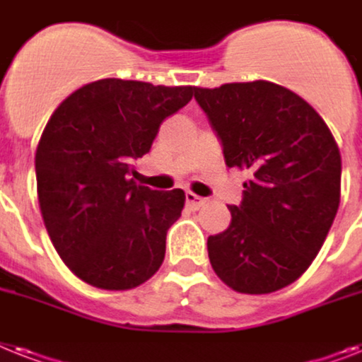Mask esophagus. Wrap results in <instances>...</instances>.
<instances>
[{"label": "esophagus", "instance_id": "34e87169", "mask_svg": "<svg viewBox=\"0 0 362 362\" xmlns=\"http://www.w3.org/2000/svg\"><path fill=\"white\" fill-rule=\"evenodd\" d=\"M186 201H187V206L193 208V210H199V208L206 204V199H204V197H199L197 193H191V191H187L186 193Z\"/></svg>", "mask_w": 362, "mask_h": 362}]
</instances>
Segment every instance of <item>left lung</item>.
Masks as SVG:
<instances>
[{
	"label": "left lung",
	"instance_id": "left-lung-1",
	"mask_svg": "<svg viewBox=\"0 0 362 362\" xmlns=\"http://www.w3.org/2000/svg\"><path fill=\"white\" fill-rule=\"evenodd\" d=\"M228 167L245 169L227 230L208 238L214 272L240 293L292 284L324 245L340 204V151L313 105L272 81L195 87Z\"/></svg>",
	"mask_w": 362,
	"mask_h": 362
}]
</instances>
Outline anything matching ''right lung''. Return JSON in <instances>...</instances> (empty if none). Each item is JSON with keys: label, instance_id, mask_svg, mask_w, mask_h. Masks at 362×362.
I'll list each match as a JSON object with an SVG mask.
<instances>
[{"label": "right lung", "instance_id": "1", "mask_svg": "<svg viewBox=\"0 0 362 362\" xmlns=\"http://www.w3.org/2000/svg\"><path fill=\"white\" fill-rule=\"evenodd\" d=\"M193 90L105 78L49 117L35 154L38 206L61 260L90 286L130 290L160 269L186 193L139 186L132 163Z\"/></svg>", "mask_w": 362, "mask_h": 362}]
</instances>
